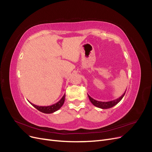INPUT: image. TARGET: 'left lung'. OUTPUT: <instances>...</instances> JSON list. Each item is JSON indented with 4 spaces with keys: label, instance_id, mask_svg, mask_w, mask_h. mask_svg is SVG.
<instances>
[{
    "label": "left lung",
    "instance_id": "8db88e82",
    "mask_svg": "<svg viewBox=\"0 0 152 152\" xmlns=\"http://www.w3.org/2000/svg\"><path fill=\"white\" fill-rule=\"evenodd\" d=\"M125 92H126V91H125L124 93L120 97H118V99H117L110 101H107V102H102V101H96V100L94 99L93 98H92L88 94V95L89 99L90 101L91 102V103L94 105H95L96 107L102 109H109V108L114 107V105H115L117 104L119 102L122 100L123 97L124 96V95L125 94Z\"/></svg>",
    "mask_w": 152,
    "mask_h": 152
}]
</instances>
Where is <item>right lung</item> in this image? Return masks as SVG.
<instances>
[{
    "instance_id": "right-lung-1",
    "label": "right lung",
    "mask_w": 152,
    "mask_h": 152,
    "mask_svg": "<svg viewBox=\"0 0 152 152\" xmlns=\"http://www.w3.org/2000/svg\"><path fill=\"white\" fill-rule=\"evenodd\" d=\"M65 96H66V94H64L63 95V96L62 97V98L58 102H56V104H53L51 105H49V106H39V105H35L34 104L31 103L30 102H29L35 108H36L39 111L42 112V113H45V114H51V113H55V112L57 111L58 110H59L62 107V105H63V104L64 102Z\"/></svg>"
}]
</instances>
